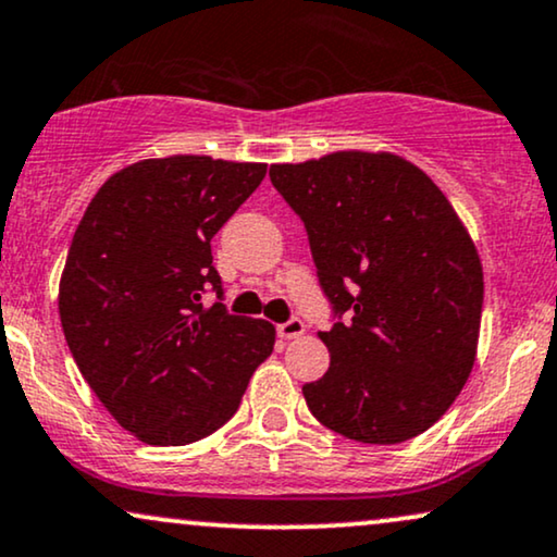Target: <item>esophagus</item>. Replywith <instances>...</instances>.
<instances>
[{"mask_svg":"<svg viewBox=\"0 0 557 557\" xmlns=\"http://www.w3.org/2000/svg\"><path fill=\"white\" fill-rule=\"evenodd\" d=\"M302 331H306V323L295 319V315L285 323H277V336H283V339H298Z\"/></svg>","mask_w":557,"mask_h":557,"instance_id":"1","label":"esophagus"}]
</instances>
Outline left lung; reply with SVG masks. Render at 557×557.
<instances>
[{
  "instance_id": "1",
  "label": "left lung",
  "mask_w": 557,
  "mask_h": 557,
  "mask_svg": "<svg viewBox=\"0 0 557 557\" xmlns=\"http://www.w3.org/2000/svg\"><path fill=\"white\" fill-rule=\"evenodd\" d=\"M270 180L306 226L331 306V364L302 385L311 413L368 445L426 432L466 385L481 331L483 270L460 218L393 153L274 164Z\"/></svg>"
}]
</instances>
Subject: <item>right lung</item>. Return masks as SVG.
I'll use <instances>...</instances> for the list:
<instances>
[{
	"label": "right lung",
	"instance_id": "right-lung-1",
	"mask_svg": "<svg viewBox=\"0 0 557 557\" xmlns=\"http://www.w3.org/2000/svg\"><path fill=\"white\" fill-rule=\"evenodd\" d=\"M264 164L138 161L91 197L61 277L74 362L117 424L146 445H189L234 417L272 355V323L228 313L210 242ZM215 292L210 309L201 298Z\"/></svg>",
	"mask_w": 557,
	"mask_h": 557
}]
</instances>
